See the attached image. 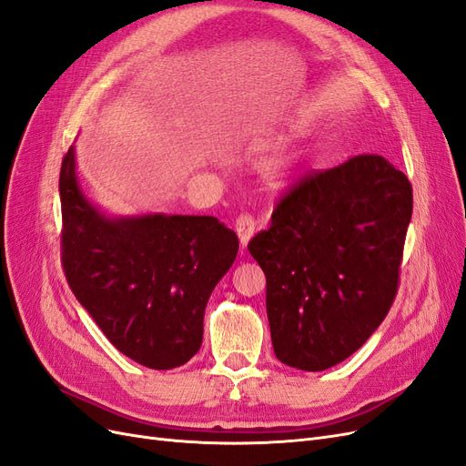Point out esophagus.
Returning <instances> with one entry per match:
<instances>
[{
  "instance_id": "1",
  "label": "esophagus",
  "mask_w": 466,
  "mask_h": 466,
  "mask_svg": "<svg viewBox=\"0 0 466 466\" xmlns=\"http://www.w3.org/2000/svg\"><path fill=\"white\" fill-rule=\"evenodd\" d=\"M253 232H255V220H253V217L248 215V213L239 215V217L236 218V234H238V238H239V244H242V248L248 246V242L251 239Z\"/></svg>"
}]
</instances>
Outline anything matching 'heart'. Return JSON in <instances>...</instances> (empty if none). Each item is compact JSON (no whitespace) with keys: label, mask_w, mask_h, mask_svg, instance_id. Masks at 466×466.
<instances>
[{"label":"heart","mask_w":466,"mask_h":466,"mask_svg":"<svg viewBox=\"0 0 466 466\" xmlns=\"http://www.w3.org/2000/svg\"><path fill=\"white\" fill-rule=\"evenodd\" d=\"M289 174V162L287 160H279V162H273L271 167H268L267 170V176L268 179H271L273 184H280L284 177H287Z\"/></svg>","instance_id":"heart-1"}]
</instances>
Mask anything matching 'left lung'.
Segmentation results:
<instances>
[{"instance_id": "left-lung-1", "label": "left lung", "mask_w": 466, "mask_h": 466, "mask_svg": "<svg viewBox=\"0 0 466 466\" xmlns=\"http://www.w3.org/2000/svg\"><path fill=\"white\" fill-rule=\"evenodd\" d=\"M410 217L409 177L380 155L311 172L284 195L248 244L282 364L321 371L371 337L393 306Z\"/></svg>"}]
</instances>
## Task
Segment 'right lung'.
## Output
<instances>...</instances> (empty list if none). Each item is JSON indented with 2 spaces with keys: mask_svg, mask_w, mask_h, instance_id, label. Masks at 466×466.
<instances>
[{
  "mask_svg": "<svg viewBox=\"0 0 466 466\" xmlns=\"http://www.w3.org/2000/svg\"><path fill=\"white\" fill-rule=\"evenodd\" d=\"M62 263L79 304L114 347L151 370L191 360L208 296L238 253L215 217H108L85 198L71 145L59 172Z\"/></svg>",
  "mask_w": 466,
  "mask_h": 466,
  "instance_id": "right-lung-1",
  "label": "right lung"
}]
</instances>
